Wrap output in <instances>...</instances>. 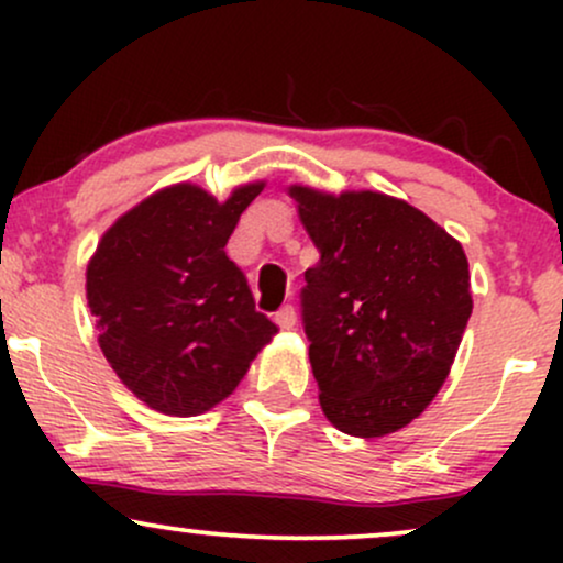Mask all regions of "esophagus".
Segmentation results:
<instances>
[{"label": "esophagus", "instance_id": "34e87169", "mask_svg": "<svg viewBox=\"0 0 563 563\" xmlns=\"http://www.w3.org/2000/svg\"><path fill=\"white\" fill-rule=\"evenodd\" d=\"M275 322L283 328V331H290V328L296 325V309L286 303V307H280L275 312Z\"/></svg>", "mask_w": 563, "mask_h": 563}]
</instances>
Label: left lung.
<instances>
[{"instance_id":"obj_1","label":"left lung","mask_w":563,"mask_h":563,"mask_svg":"<svg viewBox=\"0 0 563 563\" xmlns=\"http://www.w3.org/2000/svg\"><path fill=\"white\" fill-rule=\"evenodd\" d=\"M288 192L320 251L301 320L322 412L352 437L399 431L442 389L474 309L463 245L384 192Z\"/></svg>"}]
</instances>
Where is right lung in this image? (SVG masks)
I'll return each mask as SVG.
<instances>
[{
  "instance_id": "right-lung-1",
  "label": "right lung",
  "mask_w": 563,
  "mask_h": 563,
  "mask_svg": "<svg viewBox=\"0 0 563 563\" xmlns=\"http://www.w3.org/2000/svg\"><path fill=\"white\" fill-rule=\"evenodd\" d=\"M264 183L219 203L198 185L153 192L115 219L87 267L100 349L134 397L190 418L235 391L277 333L256 312L228 238Z\"/></svg>"
}]
</instances>
